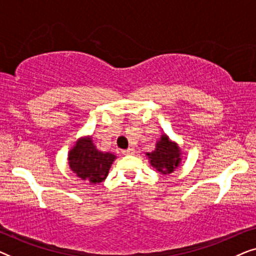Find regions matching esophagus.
Wrapping results in <instances>:
<instances>
[{
	"label": "esophagus",
	"mask_w": 256,
	"mask_h": 256,
	"mask_svg": "<svg viewBox=\"0 0 256 256\" xmlns=\"http://www.w3.org/2000/svg\"><path fill=\"white\" fill-rule=\"evenodd\" d=\"M134 152H135L134 148H128L127 150H124V152H122V154H124V155H132Z\"/></svg>",
	"instance_id": "obj_1"
}]
</instances>
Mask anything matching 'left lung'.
<instances>
[{
    "instance_id": "1",
    "label": "left lung",
    "mask_w": 256,
    "mask_h": 256,
    "mask_svg": "<svg viewBox=\"0 0 256 256\" xmlns=\"http://www.w3.org/2000/svg\"><path fill=\"white\" fill-rule=\"evenodd\" d=\"M150 164L163 174H171L180 162V150L176 143L171 142L166 135L160 136L157 142L156 149L148 152Z\"/></svg>"
}]
</instances>
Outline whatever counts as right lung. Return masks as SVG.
Listing matches in <instances>:
<instances>
[{
	"label": "right lung",
	"instance_id": "obj_1",
	"mask_svg": "<svg viewBox=\"0 0 256 256\" xmlns=\"http://www.w3.org/2000/svg\"><path fill=\"white\" fill-rule=\"evenodd\" d=\"M116 156L100 152L90 138L76 141L68 154V164L73 172L88 184H96L107 177L108 171Z\"/></svg>",
	"mask_w": 256,
	"mask_h": 256
}]
</instances>
